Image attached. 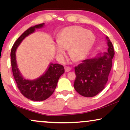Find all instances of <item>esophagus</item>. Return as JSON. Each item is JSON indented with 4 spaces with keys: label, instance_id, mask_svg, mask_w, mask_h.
Masks as SVG:
<instances>
[{
    "label": "esophagus",
    "instance_id": "esophagus-1",
    "mask_svg": "<svg viewBox=\"0 0 130 130\" xmlns=\"http://www.w3.org/2000/svg\"><path fill=\"white\" fill-rule=\"evenodd\" d=\"M64 69H65V72H69V71L71 70L72 68H71V67H69V66H65Z\"/></svg>",
    "mask_w": 130,
    "mask_h": 130
}]
</instances>
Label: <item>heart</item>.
<instances>
[{"label": "heart", "mask_w": 130, "mask_h": 130, "mask_svg": "<svg viewBox=\"0 0 130 130\" xmlns=\"http://www.w3.org/2000/svg\"><path fill=\"white\" fill-rule=\"evenodd\" d=\"M56 47L57 56L63 58L66 54V50L69 49L71 59L79 61L84 59L91 50L95 37L91 32L79 26H69L64 29L57 38Z\"/></svg>", "instance_id": "1"}]
</instances>
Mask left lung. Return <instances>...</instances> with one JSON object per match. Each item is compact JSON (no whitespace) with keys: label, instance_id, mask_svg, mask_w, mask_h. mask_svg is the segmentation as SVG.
I'll return each mask as SVG.
<instances>
[{"label":"left lung","instance_id":"1","mask_svg":"<svg viewBox=\"0 0 130 130\" xmlns=\"http://www.w3.org/2000/svg\"><path fill=\"white\" fill-rule=\"evenodd\" d=\"M106 39L108 46L106 52L95 58L83 60L74 67V88L83 96H95L104 89L107 83L115 52L112 42L108 37Z\"/></svg>","mask_w":130,"mask_h":130}]
</instances>
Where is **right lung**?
Masks as SVG:
<instances>
[{"label":"right lung","instance_id":"right-lung-1","mask_svg":"<svg viewBox=\"0 0 130 130\" xmlns=\"http://www.w3.org/2000/svg\"><path fill=\"white\" fill-rule=\"evenodd\" d=\"M44 25V23L40 24L26 29L15 42L10 53L12 72L18 88L25 97L34 101H44L48 98L56 89L58 79L64 72L63 66L51 63L43 75L31 80L24 79L18 68L16 60L17 47L26 36L34 32L35 28H41Z\"/></svg>","mask_w":130,"mask_h":130}]
</instances>
